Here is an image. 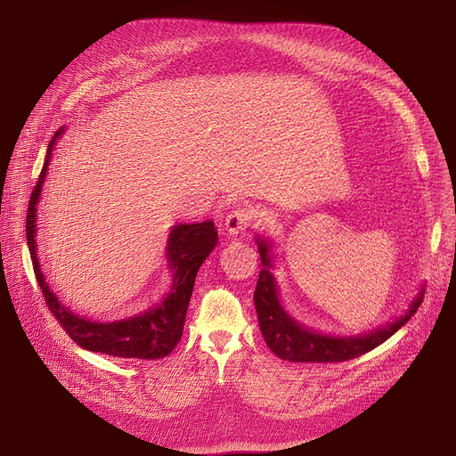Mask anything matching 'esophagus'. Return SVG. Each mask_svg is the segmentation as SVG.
<instances>
[{"instance_id":"34e87169","label":"esophagus","mask_w":456,"mask_h":456,"mask_svg":"<svg viewBox=\"0 0 456 456\" xmlns=\"http://www.w3.org/2000/svg\"><path fill=\"white\" fill-rule=\"evenodd\" d=\"M253 222V210L249 208H236L225 218V229L229 234H240L244 232Z\"/></svg>"}]
</instances>
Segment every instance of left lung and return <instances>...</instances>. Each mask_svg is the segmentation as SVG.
Masks as SVG:
<instances>
[{"label": "left lung", "mask_w": 456, "mask_h": 456, "mask_svg": "<svg viewBox=\"0 0 456 456\" xmlns=\"http://www.w3.org/2000/svg\"><path fill=\"white\" fill-rule=\"evenodd\" d=\"M258 253L262 260V270L258 273L256 289H255V308L258 316L260 332L265 337L268 347L282 361L290 362H344L351 358L361 356L382 342H387L394 332H397L406 322H409L418 306L423 301L419 294L411 308L394 322L382 325L368 334H358V337H327V334L310 330L299 325L289 313L282 308L277 294V284L270 272L272 255L266 240L256 238Z\"/></svg>", "instance_id": "obj_1"}]
</instances>
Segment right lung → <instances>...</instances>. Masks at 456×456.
<instances>
[{"mask_svg": "<svg viewBox=\"0 0 456 456\" xmlns=\"http://www.w3.org/2000/svg\"><path fill=\"white\" fill-rule=\"evenodd\" d=\"M61 134L62 129L55 133L50 146H47L45 162L31 194L26 218L28 246L33 260L35 277L40 284L45 305L52 310V314L57 318L61 327L68 332V337L83 349L119 358L157 361V358L170 354L183 337L186 310L191 290H194L198 270L216 248V244H218V231L214 229L212 222L179 224L172 229L170 238H167L166 256L167 262H170V268L174 270V284L170 294L155 308H150L138 316L110 323L90 322L83 316L69 313L68 306L61 305V301L50 290V286L45 284L37 256V203L47 172V164L52 160L53 146Z\"/></svg>", "mask_w": 456, "mask_h": 456, "instance_id": "1", "label": "right lung"}]
</instances>
